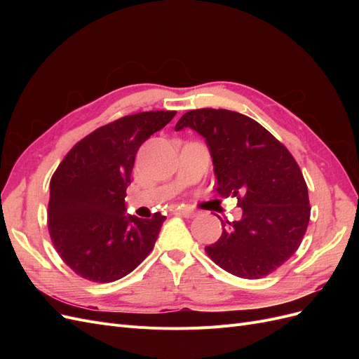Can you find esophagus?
Listing matches in <instances>:
<instances>
[{
  "label": "esophagus",
  "instance_id": "obj_1",
  "mask_svg": "<svg viewBox=\"0 0 359 359\" xmlns=\"http://www.w3.org/2000/svg\"><path fill=\"white\" fill-rule=\"evenodd\" d=\"M175 212L182 217H196V211L187 208V206H178V208H175Z\"/></svg>",
  "mask_w": 359,
  "mask_h": 359
}]
</instances>
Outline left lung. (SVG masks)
Returning <instances> with one entry per match:
<instances>
[{"mask_svg": "<svg viewBox=\"0 0 359 359\" xmlns=\"http://www.w3.org/2000/svg\"><path fill=\"white\" fill-rule=\"evenodd\" d=\"M190 127L210 148L217 193L235 196L243 217L223 222V232L205 252L241 278H262L297 252L310 220L306 180L289 149L265 127L226 109L184 114L177 132Z\"/></svg>", "mask_w": 359, "mask_h": 359, "instance_id": "1", "label": "left lung"}]
</instances>
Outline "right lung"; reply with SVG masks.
<instances>
[{"mask_svg": "<svg viewBox=\"0 0 359 359\" xmlns=\"http://www.w3.org/2000/svg\"><path fill=\"white\" fill-rule=\"evenodd\" d=\"M175 111L127 115L76 144L50 180L48 227L60 257L82 278L111 283L151 253L161 224L126 215V196L139 147Z\"/></svg>", "mask_w": 359, "mask_h": 359, "instance_id": "right-lung-1", "label": "right lung"}]
</instances>
